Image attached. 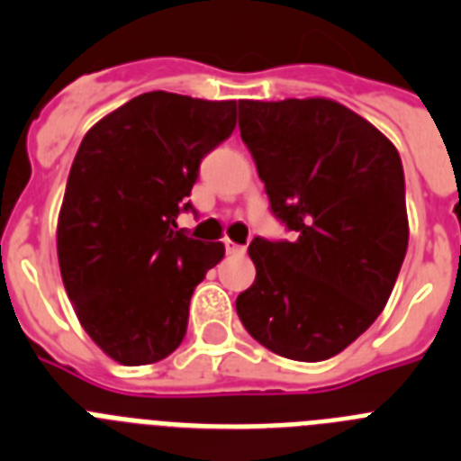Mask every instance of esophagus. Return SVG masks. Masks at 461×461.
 <instances>
[{
    "mask_svg": "<svg viewBox=\"0 0 461 461\" xmlns=\"http://www.w3.org/2000/svg\"><path fill=\"white\" fill-rule=\"evenodd\" d=\"M223 244H226V254H230V256H242L244 251H247L242 244H235L233 240H223Z\"/></svg>",
    "mask_w": 461,
    "mask_h": 461,
    "instance_id": "obj_1",
    "label": "esophagus"
}]
</instances>
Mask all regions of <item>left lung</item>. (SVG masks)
<instances>
[{"mask_svg":"<svg viewBox=\"0 0 461 461\" xmlns=\"http://www.w3.org/2000/svg\"><path fill=\"white\" fill-rule=\"evenodd\" d=\"M240 136L293 242L256 238V279L235 300L272 353H341L388 303L409 247L404 170L372 122L323 96L240 101Z\"/></svg>","mask_w":461,"mask_h":461,"instance_id":"1","label":"left lung"}]
</instances>
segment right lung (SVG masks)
I'll return each mask as SVG.
<instances>
[{
    "instance_id": "right-lung-1",
    "label": "right lung",
    "mask_w": 461,
    "mask_h": 461,
    "mask_svg": "<svg viewBox=\"0 0 461 461\" xmlns=\"http://www.w3.org/2000/svg\"><path fill=\"white\" fill-rule=\"evenodd\" d=\"M235 101L148 92L85 133L57 219L64 288L92 341L126 367L182 344L189 300L223 258L221 242L186 238L201 158L235 129Z\"/></svg>"
}]
</instances>
